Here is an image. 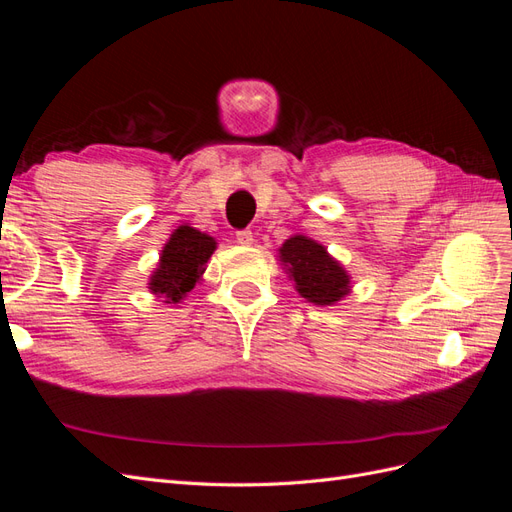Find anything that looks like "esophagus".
<instances>
[{
  "instance_id": "esophagus-1",
  "label": "esophagus",
  "mask_w": 512,
  "mask_h": 512,
  "mask_svg": "<svg viewBox=\"0 0 512 512\" xmlns=\"http://www.w3.org/2000/svg\"><path fill=\"white\" fill-rule=\"evenodd\" d=\"M237 243H239V245H252V243H254L252 230H239V232H237Z\"/></svg>"
}]
</instances>
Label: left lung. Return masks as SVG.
Returning a JSON list of instances; mask_svg holds the SVG:
<instances>
[{"label": "left lung", "instance_id": "1", "mask_svg": "<svg viewBox=\"0 0 512 512\" xmlns=\"http://www.w3.org/2000/svg\"><path fill=\"white\" fill-rule=\"evenodd\" d=\"M277 258L294 282V290L309 303L320 307L335 305L352 290V277L342 262L333 258L327 247L312 237H288L277 250Z\"/></svg>", "mask_w": 512, "mask_h": 512}]
</instances>
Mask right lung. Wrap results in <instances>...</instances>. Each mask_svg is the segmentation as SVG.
<instances>
[{
    "label": "right lung",
    "instance_id": "add662e5",
    "mask_svg": "<svg viewBox=\"0 0 512 512\" xmlns=\"http://www.w3.org/2000/svg\"><path fill=\"white\" fill-rule=\"evenodd\" d=\"M215 247L218 241L207 232L188 224L175 228L162 247L156 271L149 275V292L164 303H181L200 282Z\"/></svg>",
    "mask_w": 512,
    "mask_h": 512
}]
</instances>
